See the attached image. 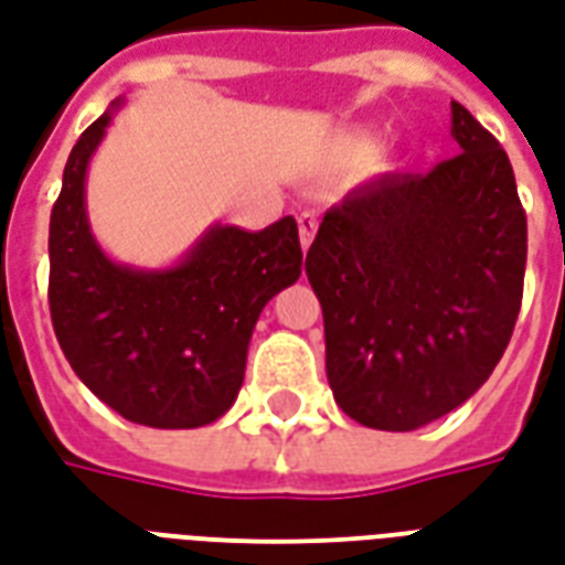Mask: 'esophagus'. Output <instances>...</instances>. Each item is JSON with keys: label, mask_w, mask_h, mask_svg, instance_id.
Here are the masks:
<instances>
[{"label": "esophagus", "mask_w": 565, "mask_h": 565, "mask_svg": "<svg viewBox=\"0 0 565 565\" xmlns=\"http://www.w3.org/2000/svg\"><path fill=\"white\" fill-rule=\"evenodd\" d=\"M317 227H320V221H317L315 212H302L299 215V236H302V248H308L317 236Z\"/></svg>", "instance_id": "esophagus-1"}]
</instances>
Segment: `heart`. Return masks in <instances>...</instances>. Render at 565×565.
<instances>
[{
    "label": "heart",
    "mask_w": 565,
    "mask_h": 565,
    "mask_svg": "<svg viewBox=\"0 0 565 565\" xmlns=\"http://www.w3.org/2000/svg\"><path fill=\"white\" fill-rule=\"evenodd\" d=\"M374 152H377V143L371 137H356V140H350L344 146V158L347 161H356V164L359 161H371Z\"/></svg>",
    "instance_id": "b5f03b06"
}]
</instances>
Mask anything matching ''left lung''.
Listing matches in <instances>:
<instances>
[{
    "instance_id": "8db88e82",
    "label": "left lung",
    "mask_w": 565,
    "mask_h": 565,
    "mask_svg": "<svg viewBox=\"0 0 565 565\" xmlns=\"http://www.w3.org/2000/svg\"><path fill=\"white\" fill-rule=\"evenodd\" d=\"M452 137L461 152L428 173L353 188L305 257L329 386L377 431H416L461 407L521 311L527 215L509 154L458 102Z\"/></svg>"
}]
</instances>
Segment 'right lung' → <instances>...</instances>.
I'll return each instance as SVG.
<instances>
[{
  "instance_id": "right-lung-1",
  "label": "right lung",
  "mask_w": 565,
  "mask_h": 565,
  "mask_svg": "<svg viewBox=\"0 0 565 565\" xmlns=\"http://www.w3.org/2000/svg\"><path fill=\"white\" fill-rule=\"evenodd\" d=\"M119 102L81 134L50 212V317L74 374L137 425L200 428L230 411L271 296L302 275L294 215L209 227L173 269L113 263L86 218V167Z\"/></svg>"
}]
</instances>
